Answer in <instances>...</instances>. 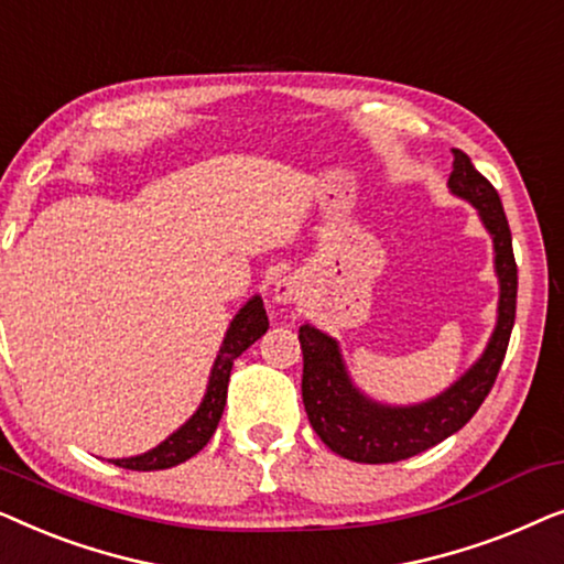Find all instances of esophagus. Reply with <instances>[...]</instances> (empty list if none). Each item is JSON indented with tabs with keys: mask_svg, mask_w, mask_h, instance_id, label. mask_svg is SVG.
Instances as JSON below:
<instances>
[{
	"mask_svg": "<svg viewBox=\"0 0 564 564\" xmlns=\"http://www.w3.org/2000/svg\"><path fill=\"white\" fill-rule=\"evenodd\" d=\"M303 295H305V288L303 282H300V276L295 274L282 276V280L274 282L272 297L276 305H300L303 303Z\"/></svg>",
	"mask_w": 564,
	"mask_h": 564,
	"instance_id": "obj_1",
	"label": "esophagus"
}]
</instances>
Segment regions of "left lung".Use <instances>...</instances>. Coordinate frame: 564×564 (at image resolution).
<instances>
[{
  "label": "left lung",
  "instance_id": "obj_1",
  "mask_svg": "<svg viewBox=\"0 0 564 564\" xmlns=\"http://www.w3.org/2000/svg\"><path fill=\"white\" fill-rule=\"evenodd\" d=\"M449 192L467 199L492 238V267L500 284L498 321L480 359L438 395L413 405H388L354 384L341 346L321 328L300 326L303 346V403L311 426L330 452L365 465H388L421 454L457 434L477 413L503 365L516 321V272L511 228L492 184L473 166L465 151L454 149Z\"/></svg>",
  "mask_w": 564,
  "mask_h": 564
}]
</instances>
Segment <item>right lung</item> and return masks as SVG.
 I'll return each mask as SVG.
<instances>
[{"mask_svg": "<svg viewBox=\"0 0 564 564\" xmlns=\"http://www.w3.org/2000/svg\"><path fill=\"white\" fill-rule=\"evenodd\" d=\"M267 328L269 318L264 311V300L253 295L249 303L234 315V321H230L226 338H223L220 351L210 369V380H207L203 403H199L197 411L189 415V421H184L172 436H166L164 442L153 446V449L138 454V457L112 459V465H118L122 469H138V473H151V469H169L174 465H182V462H187L189 457H195V454L210 442L215 429H218L223 408H226L228 380L234 361L241 357L253 341H259V338L267 334Z\"/></svg>", "mask_w": 564, "mask_h": 564, "instance_id": "1", "label": "right lung"}]
</instances>
